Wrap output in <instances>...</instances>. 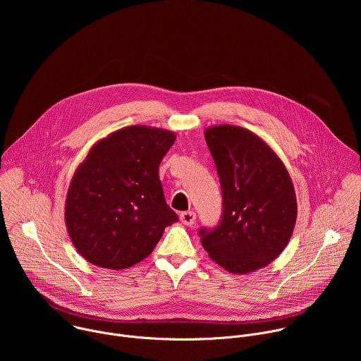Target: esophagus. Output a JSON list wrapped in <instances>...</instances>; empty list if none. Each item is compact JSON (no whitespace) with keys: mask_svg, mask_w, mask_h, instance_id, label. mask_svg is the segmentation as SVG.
<instances>
[{"mask_svg":"<svg viewBox=\"0 0 361 361\" xmlns=\"http://www.w3.org/2000/svg\"><path fill=\"white\" fill-rule=\"evenodd\" d=\"M180 221L185 226H192L195 223V213L194 212H184L180 214Z\"/></svg>","mask_w":361,"mask_h":361,"instance_id":"obj_1","label":"esophagus"}]
</instances>
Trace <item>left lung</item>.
I'll list each match as a JSON object with an SVG mask.
<instances>
[{"instance_id":"left-lung-1","label":"left lung","mask_w":361,"mask_h":361,"mask_svg":"<svg viewBox=\"0 0 361 361\" xmlns=\"http://www.w3.org/2000/svg\"><path fill=\"white\" fill-rule=\"evenodd\" d=\"M204 137L221 184L223 216L214 230H200L201 244L228 273L263 269L283 252L295 226L290 174L274 149L250 130L221 124Z\"/></svg>"}]
</instances>
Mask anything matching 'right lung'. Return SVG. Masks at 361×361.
<instances>
[{"mask_svg": "<svg viewBox=\"0 0 361 361\" xmlns=\"http://www.w3.org/2000/svg\"><path fill=\"white\" fill-rule=\"evenodd\" d=\"M174 141L173 131L130 126L88 151L71 178L64 214L68 235L88 263L128 269L148 257L164 228L178 221L159 177Z\"/></svg>", "mask_w": 361, "mask_h": 361, "instance_id": "add662e5", "label": "right lung"}]
</instances>
